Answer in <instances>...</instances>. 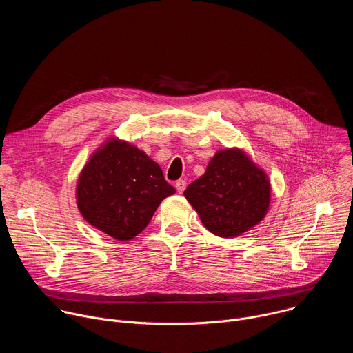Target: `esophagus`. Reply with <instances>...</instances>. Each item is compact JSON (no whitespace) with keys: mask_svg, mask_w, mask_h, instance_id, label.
Masks as SVG:
<instances>
[{"mask_svg":"<svg viewBox=\"0 0 353 353\" xmlns=\"http://www.w3.org/2000/svg\"><path fill=\"white\" fill-rule=\"evenodd\" d=\"M185 187H187V183L184 180H177L176 181V190H177L179 194H181L185 190Z\"/></svg>","mask_w":353,"mask_h":353,"instance_id":"esophagus-1","label":"esophagus"}]
</instances>
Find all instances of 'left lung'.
Masks as SVG:
<instances>
[{"instance_id":"8db88e82","label":"left lung","mask_w":353,"mask_h":353,"mask_svg":"<svg viewBox=\"0 0 353 353\" xmlns=\"http://www.w3.org/2000/svg\"><path fill=\"white\" fill-rule=\"evenodd\" d=\"M184 196L211 233L236 237L265 218L271 184L244 150L226 148L218 150L205 173L185 188Z\"/></svg>"}]
</instances>
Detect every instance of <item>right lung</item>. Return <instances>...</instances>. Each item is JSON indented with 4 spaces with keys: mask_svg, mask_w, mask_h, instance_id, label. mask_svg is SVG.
I'll list each match as a JSON object with an SVG mask.
<instances>
[{
    "mask_svg": "<svg viewBox=\"0 0 353 353\" xmlns=\"http://www.w3.org/2000/svg\"><path fill=\"white\" fill-rule=\"evenodd\" d=\"M174 192L161 166L143 150L110 138L83 166L77 205L93 228L127 241L148 226L159 204Z\"/></svg>",
    "mask_w": 353,
    "mask_h": 353,
    "instance_id": "add662e5",
    "label": "right lung"
}]
</instances>
